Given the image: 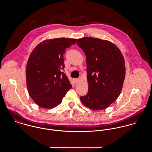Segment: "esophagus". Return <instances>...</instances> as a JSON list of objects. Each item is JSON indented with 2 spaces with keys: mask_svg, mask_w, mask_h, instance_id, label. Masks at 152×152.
<instances>
[{
  "mask_svg": "<svg viewBox=\"0 0 152 152\" xmlns=\"http://www.w3.org/2000/svg\"><path fill=\"white\" fill-rule=\"evenodd\" d=\"M74 82L75 83H78L79 81H80V79L79 78H77V79H74Z\"/></svg>",
  "mask_w": 152,
  "mask_h": 152,
  "instance_id": "34e87169",
  "label": "esophagus"
}]
</instances>
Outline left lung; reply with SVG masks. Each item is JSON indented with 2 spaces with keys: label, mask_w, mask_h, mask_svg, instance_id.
I'll return each instance as SVG.
<instances>
[{
  "label": "left lung",
  "mask_w": 152,
  "mask_h": 152,
  "mask_svg": "<svg viewBox=\"0 0 152 152\" xmlns=\"http://www.w3.org/2000/svg\"><path fill=\"white\" fill-rule=\"evenodd\" d=\"M77 43L86 55L89 88L80 100L92 110L105 109L121 92L125 76L124 57L109 41L85 37L78 39Z\"/></svg>",
  "instance_id": "8db88e82"
}]
</instances>
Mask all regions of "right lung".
Here are the masks:
<instances>
[{"label":"right lung","instance_id":"1","mask_svg":"<svg viewBox=\"0 0 152 152\" xmlns=\"http://www.w3.org/2000/svg\"><path fill=\"white\" fill-rule=\"evenodd\" d=\"M77 39L55 38L43 41L28 59L26 83L29 96L39 106L52 109L58 105L72 85L64 69L63 55Z\"/></svg>","mask_w":152,"mask_h":152}]
</instances>
